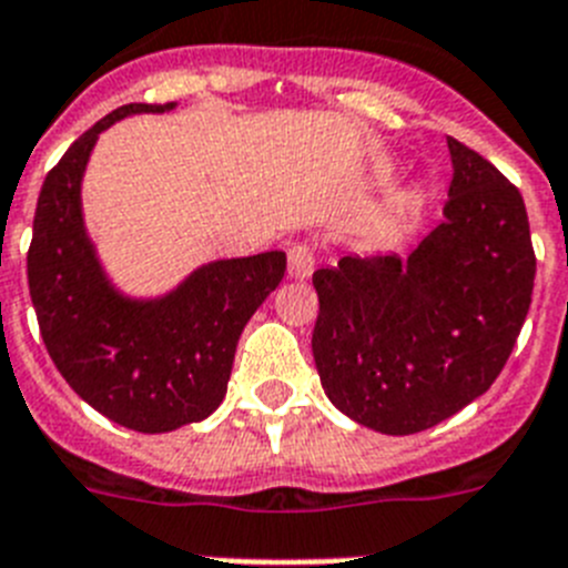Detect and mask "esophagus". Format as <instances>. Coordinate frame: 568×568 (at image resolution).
I'll return each mask as SVG.
<instances>
[{
  "mask_svg": "<svg viewBox=\"0 0 568 568\" xmlns=\"http://www.w3.org/2000/svg\"><path fill=\"white\" fill-rule=\"evenodd\" d=\"M314 265H317V245L314 243H294L288 248V274L297 280L312 277Z\"/></svg>",
  "mask_w": 568,
  "mask_h": 568,
  "instance_id": "obj_1",
  "label": "esophagus"
}]
</instances>
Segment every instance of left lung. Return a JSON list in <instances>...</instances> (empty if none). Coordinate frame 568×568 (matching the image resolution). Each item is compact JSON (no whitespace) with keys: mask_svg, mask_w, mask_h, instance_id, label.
I'll use <instances>...</instances> for the list:
<instances>
[{"mask_svg":"<svg viewBox=\"0 0 568 568\" xmlns=\"http://www.w3.org/2000/svg\"><path fill=\"white\" fill-rule=\"evenodd\" d=\"M446 220L397 256L314 271L312 348L328 400L383 434H417L477 400L503 372L535 288L526 205L506 176L448 136Z\"/></svg>","mask_w":568,"mask_h":568,"instance_id":"obj_1","label":"left lung"}]
</instances>
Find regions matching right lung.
<instances>
[{"instance_id": "right-lung-1", "label": "right lung", "mask_w": 568, "mask_h": 568, "mask_svg": "<svg viewBox=\"0 0 568 568\" xmlns=\"http://www.w3.org/2000/svg\"><path fill=\"white\" fill-rule=\"evenodd\" d=\"M168 108L122 105L68 148L42 182L28 248V288L53 366L88 406L142 434L205 420L223 403L236 339L285 274L283 251H265L202 265L151 303L108 285L82 229V171L108 125Z\"/></svg>"}]
</instances>
